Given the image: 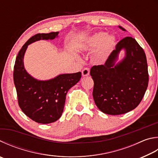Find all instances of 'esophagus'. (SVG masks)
Returning <instances> with one entry per match:
<instances>
[{
    "instance_id": "obj_1",
    "label": "esophagus",
    "mask_w": 158,
    "mask_h": 158,
    "mask_svg": "<svg viewBox=\"0 0 158 158\" xmlns=\"http://www.w3.org/2000/svg\"><path fill=\"white\" fill-rule=\"evenodd\" d=\"M82 76L83 77H86L88 76L89 74H90V70H89V68H84V70H82Z\"/></svg>"
}]
</instances>
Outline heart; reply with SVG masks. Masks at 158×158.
Wrapping results in <instances>:
<instances>
[{
    "instance_id": "obj_1",
    "label": "heart",
    "mask_w": 158,
    "mask_h": 158,
    "mask_svg": "<svg viewBox=\"0 0 158 158\" xmlns=\"http://www.w3.org/2000/svg\"><path fill=\"white\" fill-rule=\"evenodd\" d=\"M116 42L113 35H107L106 32H99L90 36L84 45V49L96 50L99 49L95 55L97 61H103L113 49Z\"/></svg>"
}]
</instances>
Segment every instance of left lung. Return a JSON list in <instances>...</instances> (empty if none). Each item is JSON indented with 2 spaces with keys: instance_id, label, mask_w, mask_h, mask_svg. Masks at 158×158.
Here are the masks:
<instances>
[{
  "instance_id": "8db88e82",
  "label": "left lung",
  "mask_w": 158,
  "mask_h": 158,
  "mask_svg": "<svg viewBox=\"0 0 158 158\" xmlns=\"http://www.w3.org/2000/svg\"><path fill=\"white\" fill-rule=\"evenodd\" d=\"M120 29H125L119 26ZM125 57L115 64L120 51ZM94 81V103L103 113L112 115L127 113L141 102L147 90L148 73L144 50L135 39L125 37L116 45L104 65L90 69Z\"/></svg>"
}]
</instances>
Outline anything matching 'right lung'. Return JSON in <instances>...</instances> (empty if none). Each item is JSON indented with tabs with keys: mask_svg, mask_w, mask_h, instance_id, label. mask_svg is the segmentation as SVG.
<instances>
[{
	"mask_svg": "<svg viewBox=\"0 0 158 158\" xmlns=\"http://www.w3.org/2000/svg\"><path fill=\"white\" fill-rule=\"evenodd\" d=\"M58 34L59 31H56L31 36L20 50L14 67V82L19 106L28 117L40 124H50L61 117L68 91L81 77V73L79 72L40 81L25 70L23 57L28 45L39 40H52Z\"/></svg>",
	"mask_w": 158,
	"mask_h": 158,
	"instance_id": "1",
	"label": "right lung"
}]
</instances>
